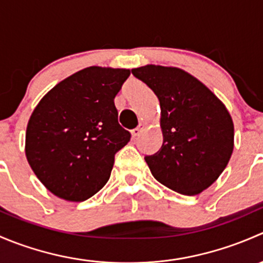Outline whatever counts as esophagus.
Masks as SVG:
<instances>
[{
  "mask_svg": "<svg viewBox=\"0 0 263 263\" xmlns=\"http://www.w3.org/2000/svg\"><path fill=\"white\" fill-rule=\"evenodd\" d=\"M144 129H145V126H144V124L140 123L139 126L136 127V128L132 129V137H134V139H136L137 136H140V134H141V132L144 131Z\"/></svg>",
  "mask_w": 263,
  "mask_h": 263,
  "instance_id": "34e87169",
  "label": "esophagus"
}]
</instances>
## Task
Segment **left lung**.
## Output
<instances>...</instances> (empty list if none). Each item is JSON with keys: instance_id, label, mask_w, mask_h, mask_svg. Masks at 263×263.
<instances>
[{"instance_id": "left-lung-1", "label": "left lung", "mask_w": 263, "mask_h": 263, "mask_svg": "<svg viewBox=\"0 0 263 263\" xmlns=\"http://www.w3.org/2000/svg\"><path fill=\"white\" fill-rule=\"evenodd\" d=\"M160 103L163 145L145 161L154 178L182 195H198L227 168L234 124L224 103L206 85L171 66L132 68Z\"/></svg>"}]
</instances>
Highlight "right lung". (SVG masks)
Masks as SVG:
<instances>
[{
	"mask_svg": "<svg viewBox=\"0 0 263 263\" xmlns=\"http://www.w3.org/2000/svg\"><path fill=\"white\" fill-rule=\"evenodd\" d=\"M131 71L91 66L58 82L28 122L25 155L38 179L62 200L81 202L108 182L115 155L131 139L115 98Z\"/></svg>",
	"mask_w": 263,
	"mask_h": 263,
	"instance_id": "add662e5",
	"label": "right lung"
}]
</instances>
